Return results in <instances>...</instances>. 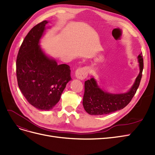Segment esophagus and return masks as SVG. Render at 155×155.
<instances>
[{"label":"esophagus","instance_id":"obj_1","mask_svg":"<svg viewBox=\"0 0 155 155\" xmlns=\"http://www.w3.org/2000/svg\"><path fill=\"white\" fill-rule=\"evenodd\" d=\"M88 74V68L87 67L79 68L75 71V77L81 80L86 78Z\"/></svg>","mask_w":155,"mask_h":155}]
</instances>
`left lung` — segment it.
<instances>
[{"instance_id":"8db88e82","label":"left lung","mask_w":155,"mask_h":155,"mask_svg":"<svg viewBox=\"0 0 155 155\" xmlns=\"http://www.w3.org/2000/svg\"><path fill=\"white\" fill-rule=\"evenodd\" d=\"M138 60L140 66L139 74L130 90L126 93L111 94L104 91L98 86L94 78L85 82L83 106L87 113L91 115L110 114L124 108L131 102L137 92L142 76V53L138 55Z\"/></svg>"}]
</instances>
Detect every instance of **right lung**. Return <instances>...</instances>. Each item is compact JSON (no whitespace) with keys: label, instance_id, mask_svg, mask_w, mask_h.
Returning <instances> with one entry per match:
<instances>
[{"label":"right lung","instance_id":"1","mask_svg":"<svg viewBox=\"0 0 155 155\" xmlns=\"http://www.w3.org/2000/svg\"><path fill=\"white\" fill-rule=\"evenodd\" d=\"M48 22H40L29 31L16 62L18 87L28 102L40 110H49L55 106L71 79L70 67L65 64L58 65L39 46Z\"/></svg>","mask_w":155,"mask_h":155}]
</instances>
